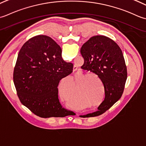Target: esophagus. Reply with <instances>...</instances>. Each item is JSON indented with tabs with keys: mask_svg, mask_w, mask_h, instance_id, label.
I'll use <instances>...</instances> for the list:
<instances>
[{
	"mask_svg": "<svg viewBox=\"0 0 146 146\" xmlns=\"http://www.w3.org/2000/svg\"><path fill=\"white\" fill-rule=\"evenodd\" d=\"M77 69V67L76 66V65H74V70H76Z\"/></svg>",
	"mask_w": 146,
	"mask_h": 146,
	"instance_id": "esophagus-1",
	"label": "esophagus"
}]
</instances>
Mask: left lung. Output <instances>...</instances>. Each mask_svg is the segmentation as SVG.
I'll use <instances>...</instances> for the list:
<instances>
[{
  "label": "left lung",
  "instance_id": "left-lung-1",
  "mask_svg": "<svg viewBox=\"0 0 146 146\" xmlns=\"http://www.w3.org/2000/svg\"><path fill=\"white\" fill-rule=\"evenodd\" d=\"M81 53L84 60L82 69L98 75L105 88V100L98 106V110L85 115L96 117L120 99L127 78L125 62L118 44L105 36L91 37L82 46Z\"/></svg>",
  "mask_w": 146,
  "mask_h": 146
}]
</instances>
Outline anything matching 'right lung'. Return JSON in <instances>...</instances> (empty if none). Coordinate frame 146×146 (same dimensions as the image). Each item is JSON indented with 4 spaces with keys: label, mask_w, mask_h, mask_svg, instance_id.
<instances>
[{
    "label": "right lung",
    "mask_w": 146,
    "mask_h": 146,
    "mask_svg": "<svg viewBox=\"0 0 146 146\" xmlns=\"http://www.w3.org/2000/svg\"><path fill=\"white\" fill-rule=\"evenodd\" d=\"M72 70L73 64L63 60L60 46L51 38L38 35L30 38L20 50L13 74L21 103L41 118L73 115L61 105L57 88Z\"/></svg>",
    "instance_id": "add662e5"
}]
</instances>
